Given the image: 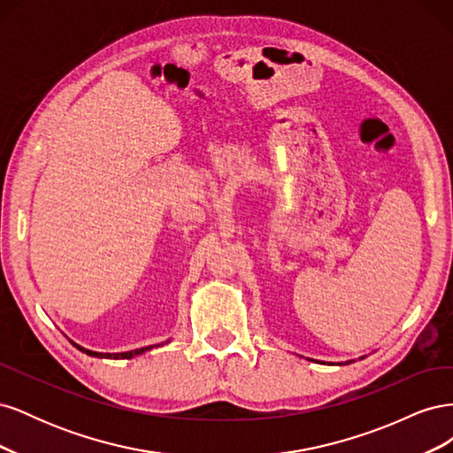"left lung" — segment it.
Segmentation results:
<instances>
[{"label": "left lung", "instance_id": "left-lung-1", "mask_svg": "<svg viewBox=\"0 0 453 453\" xmlns=\"http://www.w3.org/2000/svg\"><path fill=\"white\" fill-rule=\"evenodd\" d=\"M349 363H351V361H346V365H349ZM338 365H340V363H338Z\"/></svg>", "mask_w": 453, "mask_h": 453}]
</instances>
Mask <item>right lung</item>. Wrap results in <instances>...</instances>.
<instances>
[{
	"label": "right lung",
	"mask_w": 453,
	"mask_h": 453,
	"mask_svg": "<svg viewBox=\"0 0 453 453\" xmlns=\"http://www.w3.org/2000/svg\"><path fill=\"white\" fill-rule=\"evenodd\" d=\"M168 342H170V340H168ZM72 344H73L77 349H81L83 353L90 355V357H100V359H132V357H135V355H142V353H145V351H149V349H153V348H155V346H147V348L132 349V351H122V353H100V351H90V349L81 348V346H77V344H75V342H72Z\"/></svg>",
	"instance_id": "1"
}]
</instances>
